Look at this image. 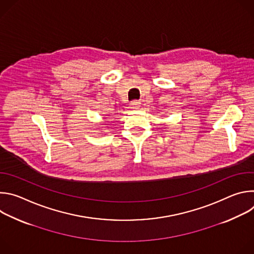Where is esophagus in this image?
Instances as JSON below:
<instances>
[{"label":"esophagus","mask_w":254,"mask_h":254,"mask_svg":"<svg viewBox=\"0 0 254 254\" xmlns=\"http://www.w3.org/2000/svg\"><path fill=\"white\" fill-rule=\"evenodd\" d=\"M139 106H140V102H138V101H136V100L132 101V102L129 104V108H130V110H132V111L138 110Z\"/></svg>","instance_id":"1"}]
</instances>
